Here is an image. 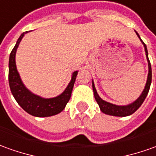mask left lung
<instances>
[{
	"mask_svg": "<svg viewBox=\"0 0 156 156\" xmlns=\"http://www.w3.org/2000/svg\"><path fill=\"white\" fill-rule=\"evenodd\" d=\"M136 34H137V36L140 39V36H139V35L137 34V32H136ZM141 41L144 44V46L146 57H147V60H148V63H149V74H148V79H147V82H146L144 90L143 91L140 97L135 102H133V104H131L129 105H126V106H118V105H112L110 103H108L106 101L103 100L100 97L98 96V92L96 91V88L94 87V83L92 81V89H93V93H94L95 99H96L98 105H99L101 111L106 114V115H115V116H127V115H130L133 114L141 106L142 104L144 103V101L146 98L147 95H148V92L150 91V84H151V80H152V70H151V64H150L149 57H148V51H147L146 45L142 40Z\"/></svg>",
	"mask_w": 156,
	"mask_h": 156,
	"instance_id": "obj_1",
	"label": "left lung"
}]
</instances>
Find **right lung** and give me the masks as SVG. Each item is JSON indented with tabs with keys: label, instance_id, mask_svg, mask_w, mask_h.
I'll return each mask as SVG.
<instances>
[{
	"label": "right lung",
	"instance_id": "obj_1",
	"mask_svg": "<svg viewBox=\"0 0 156 156\" xmlns=\"http://www.w3.org/2000/svg\"><path fill=\"white\" fill-rule=\"evenodd\" d=\"M26 32H23L20 35L17 43L12 50L9 58V73H8V80L10 86L11 92L23 109L31 115L36 117L51 116L60 113L65 108L67 103L71 97V92L76 81L77 71H75L72 75V79L68 85L67 88L59 96L53 98H42L39 96L31 93L23 84L20 79L19 73L17 71L16 63H15V55L16 51L19 47V42L23 37Z\"/></svg>",
	"mask_w": 156,
	"mask_h": 156
}]
</instances>
